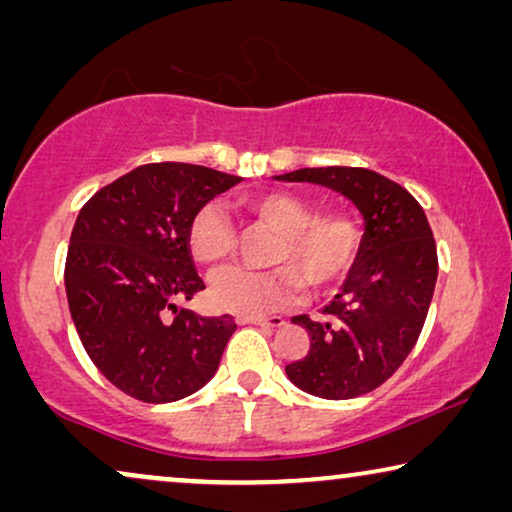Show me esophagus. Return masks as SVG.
<instances>
[{
	"label": "esophagus",
	"instance_id": "34e87169",
	"mask_svg": "<svg viewBox=\"0 0 512 512\" xmlns=\"http://www.w3.org/2000/svg\"><path fill=\"white\" fill-rule=\"evenodd\" d=\"M237 324L240 326H268V328H279L284 324L282 317H237Z\"/></svg>",
	"mask_w": 512,
	"mask_h": 512
}]
</instances>
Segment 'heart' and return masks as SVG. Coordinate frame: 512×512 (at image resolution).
Wrapping results in <instances>:
<instances>
[{
  "mask_svg": "<svg viewBox=\"0 0 512 512\" xmlns=\"http://www.w3.org/2000/svg\"><path fill=\"white\" fill-rule=\"evenodd\" d=\"M240 207L251 219L277 230L268 256L275 268L221 272L209 289V300L219 312L258 317L300 300L305 291L303 276L312 289L326 291L352 272L363 230L347 209L317 212L314 202L282 188L244 195ZM186 244L200 265L216 268L235 251L237 230L230 216L209 202L195 209L188 221Z\"/></svg>",
  "mask_w": 512,
  "mask_h": 512,
  "instance_id": "heart-1",
  "label": "heart"
}]
</instances>
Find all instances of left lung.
<instances>
[{
  "mask_svg": "<svg viewBox=\"0 0 512 512\" xmlns=\"http://www.w3.org/2000/svg\"><path fill=\"white\" fill-rule=\"evenodd\" d=\"M277 179L333 188L366 219L352 275L324 319L293 317L310 335V352L289 363L286 375L331 401L368 394L408 359L429 314L438 254L424 209L401 184L366 167H303Z\"/></svg>",
  "mask_w": 512,
  "mask_h": 512,
  "instance_id": "8db88e82",
  "label": "left lung"
}]
</instances>
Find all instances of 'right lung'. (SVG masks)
Instances as JSON below:
<instances>
[{
  "instance_id": "obj_1",
  "label": "right lung",
  "mask_w": 512,
  "mask_h": 512,
  "mask_svg": "<svg viewBox=\"0 0 512 512\" xmlns=\"http://www.w3.org/2000/svg\"><path fill=\"white\" fill-rule=\"evenodd\" d=\"M240 177L191 163L139 165L76 216L65 261L74 326L95 368L137 401H179L212 380L235 319L179 303L205 289L186 228Z\"/></svg>"
}]
</instances>
